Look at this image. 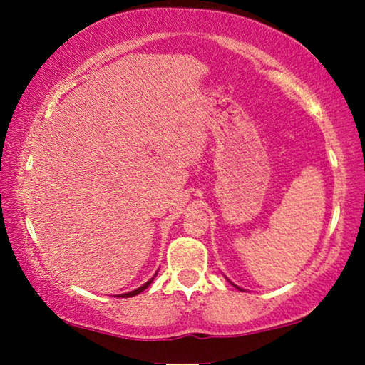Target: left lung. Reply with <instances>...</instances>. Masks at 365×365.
Returning <instances> with one entry per match:
<instances>
[{"label": "left lung", "mask_w": 365, "mask_h": 365, "mask_svg": "<svg viewBox=\"0 0 365 365\" xmlns=\"http://www.w3.org/2000/svg\"><path fill=\"white\" fill-rule=\"evenodd\" d=\"M230 283H232V282H230ZM232 285H233V283H232ZM233 287H237V285H233ZM237 288H238V289H242V288H240V287H237Z\"/></svg>", "instance_id": "1"}]
</instances>
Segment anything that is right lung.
<instances>
[{"label":"right lung","instance_id":"add662e5","mask_svg":"<svg viewBox=\"0 0 365 365\" xmlns=\"http://www.w3.org/2000/svg\"><path fill=\"white\" fill-rule=\"evenodd\" d=\"M154 277H156V275H154ZM154 277H153V279H151V280H148V282L145 283V285H141L140 288H137V289H133V292L123 293V294H119V296H122V298H130V296H135V294H140L141 292H145V289H146L148 287H150V285H151V283H153V280H154Z\"/></svg>","mask_w":365,"mask_h":365}]
</instances>
